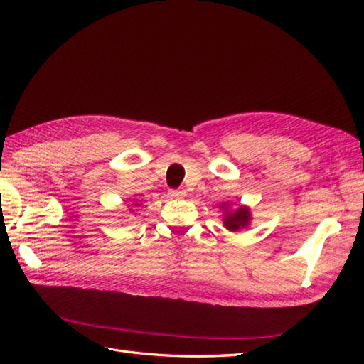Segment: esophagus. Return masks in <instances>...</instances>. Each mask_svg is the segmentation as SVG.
<instances>
[{
	"label": "esophagus",
	"mask_w": 364,
	"mask_h": 364,
	"mask_svg": "<svg viewBox=\"0 0 364 364\" xmlns=\"http://www.w3.org/2000/svg\"><path fill=\"white\" fill-rule=\"evenodd\" d=\"M168 196L171 197V199H182V197L186 196V191L185 190H170Z\"/></svg>",
	"instance_id": "obj_1"
}]
</instances>
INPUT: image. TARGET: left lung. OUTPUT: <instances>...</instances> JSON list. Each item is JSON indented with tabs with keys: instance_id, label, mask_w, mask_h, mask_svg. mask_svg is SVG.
Here are the masks:
<instances>
[{
	"instance_id": "1",
	"label": "left lung",
	"mask_w": 364,
	"mask_h": 364,
	"mask_svg": "<svg viewBox=\"0 0 364 364\" xmlns=\"http://www.w3.org/2000/svg\"><path fill=\"white\" fill-rule=\"evenodd\" d=\"M220 209L223 211V226L230 232H240V230L250 226L252 211L247 205H238V208H232L229 202H223L220 205Z\"/></svg>"
}]
</instances>
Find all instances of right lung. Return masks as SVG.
Returning a JSON list of instances; mask_svg holds the SVG:
<instances>
[{
	"instance_id": "add662e5",
	"label": "right lung",
	"mask_w": 364,
	"mask_h": 364,
	"mask_svg": "<svg viewBox=\"0 0 364 364\" xmlns=\"http://www.w3.org/2000/svg\"><path fill=\"white\" fill-rule=\"evenodd\" d=\"M136 205H138V203H136Z\"/></svg>"
}]
</instances>
